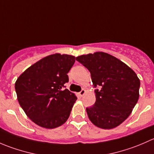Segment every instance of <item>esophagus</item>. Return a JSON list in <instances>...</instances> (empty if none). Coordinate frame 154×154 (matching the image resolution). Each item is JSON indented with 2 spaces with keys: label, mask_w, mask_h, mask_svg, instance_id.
Returning a JSON list of instances; mask_svg holds the SVG:
<instances>
[{
  "label": "esophagus",
  "mask_w": 154,
  "mask_h": 154,
  "mask_svg": "<svg viewBox=\"0 0 154 154\" xmlns=\"http://www.w3.org/2000/svg\"><path fill=\"white\" fill-rule=\"evenodd\" d=\"M85 94H86V90H85V89H82L81 91H80V92H79V94H80V95L81 96V97H83V96Z\"/></svg>",
  "instance_id": "34e87169"
}]
</instances>
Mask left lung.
I'll use <instances>...</instances> for the list:
<instances>
[{
	"mask_svg": "<svg viewBox=\"0 0 154 154\" xmlns=\"http://www.w3.org/2000/svg\"><path fill=\"white\" fill-rule=\"evenodd\" d=\"M91 73L96 101L86 108L91 123L102 129L118 127L129 117L139 97L140 80L136 73L116 57L95 52L76 57Z\"/></svg>",
	"mask_w": 154,
	"mask_h": 154,
	"instance_id": "left-lung-1",
	"label": "left lung"
}]
</instances>
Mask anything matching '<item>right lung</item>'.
Returning a JSON list of instances; mask_svg holds the SVG:
<instances>
[{
    "mask_svg": "<svg viewBox=\"0 0 154 154\" xmlns=\"http://www.w3.org/2000/svg\"><path fill=\"white\" fill-rule=\"evenodd\" d=\"M75 57L54 54L44 57L26 69L15 83L18 103L35 125L54 129L66 123L75 94L63 89Z\"/></svg>",
    "mask_w": 154,
    "mask_h": 154,
    "instance_id": "right-lung-1",
    "label": "right lung"
}]
</instances>
